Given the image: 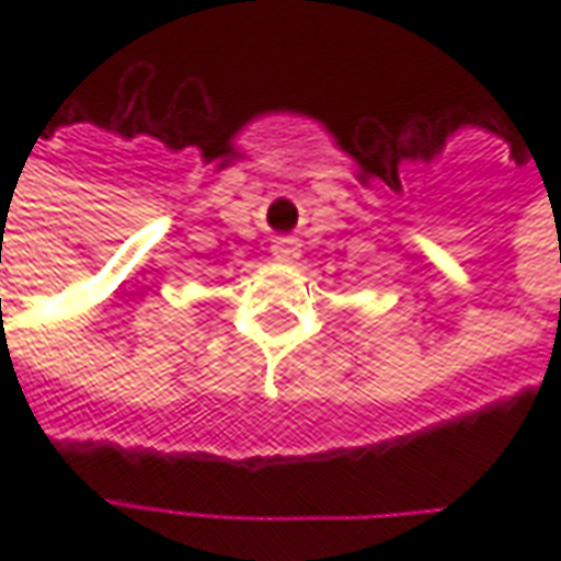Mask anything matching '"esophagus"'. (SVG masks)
<instances>
[{"label":"esophagus","instance_id":"34e87169","mask_svg":"<svg viewBox=\"0 0 561 561\" xmlns=\"http://www.w3.org/2000/svg\"><path fill=\"white\" fill-rule=\"evenodd\" d=\"M271 255H274L277 262H296V259L302 255V249H299V240H296V237H274Z\"/></svg>","mask_w":561,"mask_h":561}]
</instances>
